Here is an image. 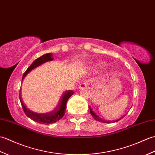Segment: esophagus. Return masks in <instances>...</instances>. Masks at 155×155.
<instances>
[{
	"mask_svg": "<svg viewBox=\"0 0 155 155\" xmlns=\"http://www.w3.org/2000/svg\"><path fill=\"white\" fill-rule=\"evenodd\" d=\"M87 85H88V84H87V82L86 81H84V82H83V83H81L80 84L79 87H78V89L82 90V89H83V88H87Z\"/></svg>",
	"mask_w": 155,
	"mask_h": 155,
	"instance_id": "obj_1",
	"label": "esophagus"
}]
</instances>
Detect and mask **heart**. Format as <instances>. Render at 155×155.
<instances>
[{"label": "heart", "instance_id": "heart-1", "mask_svg": "<svg viewBox=\"0 0 155 155\" xmlns=\"http://www.w3.org/2000/svg\"><path fill=\"white\" fill-rule=\"evenodd\" d=\"M104 64V63H101V64H100V65H101V66H103Z\"/></svg>", "mask_w": 155, "mask_h": 155}]
</instances>
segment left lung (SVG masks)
<instances>
[{"mask_svg":"<svg viewBox=\"0 0 155 155\" xmlns=\"http://www.w3.org/2000/svg\"><path fill=\"white\" fill-rule=\"evenodd\" d=\"M89 109H90V113H91V115L94 118V119H95L96 120L101 122V123H111V122H112V121H108V120H104V119H103V118H101L99 116H98V115H97V114H95L94 112L93 111V110L91 109V108L90 107H89ZM118 120H119V119H118ZM118 120H116L115 121H113V123H114V122L118 121Z\"/></svg>","mask_w":155,"mask_h":155,"instance_id":"left-lung-1","label":"left lung"}]
</instances>
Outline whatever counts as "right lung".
<instances>
[{
    "label": "right lung",
    "mask_w": 155,
    "mask_h": 155,
    "mask_svg": "<svg viewBox=\"0 0 155 155\" xmlns=\"http://www.w3.org/2000/svg\"><path fill=\"white\" fill-rule=\"evenodd\" d=\"M52 60H53V58H52V54L51 53L45 54L41 56V57L37 58L33 62H32L30 67L27 68V70L25 71L24 74L22 76V80L27 76V74L29 72H31L32 70V69L35 68L36 67H38V66L41 65L42 64L45 63L46 62L51 61ZM20 93H21V91H20ZM73 94L74 92L71 90L65 91L63 94H62V96L61 98L60 101H59L57 107H55L52 111L46 113H37V112H34L28 108L24 104V103H22V101L21 100V94L19 95V98L22 105V109L28 117L31 118L32 120L37 122V123H38L44 124H50L52 123H56L57 121L61 119L62 117L64 116L65 114L66 107H66V104H67L68 98Z\"/></svg>",
    "instance_id": "obj_1"
}]
</instances>
